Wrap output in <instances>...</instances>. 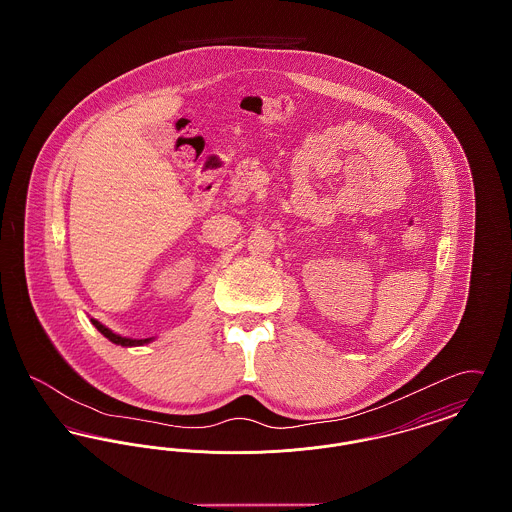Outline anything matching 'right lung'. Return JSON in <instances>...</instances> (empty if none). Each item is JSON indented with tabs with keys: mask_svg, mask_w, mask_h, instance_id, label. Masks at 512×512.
Returning a JSON list of instances; mask_svg holds the SVG:
<instances>
[{
	"mask_svg": "<svg viewBox=\"0 0 512 512\" xmlns=\"http://www.w3.org/2000/svg\"><path fill=\"white\" fill-rule=\"evenodd\" d=\"M92 320V324L98 328L99 332L107 338L109 341H113V343H117V345H122V347H136V345H144V343H149V341L153 340V338H146V340H130V338H122L119 334H115L113 330H109L107 326H103L101 322H98L96 318H90Z\"/></svg>",
	"mask_w": 512,
	"mask_h": 512,
	"instance_id": "1",
	"label": "right lung"
}]
</instances>
